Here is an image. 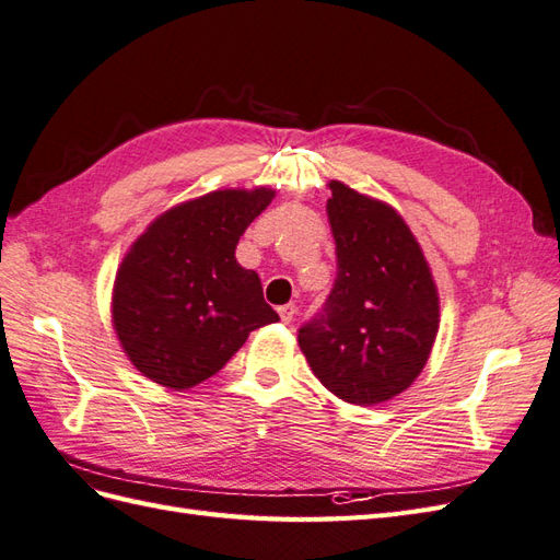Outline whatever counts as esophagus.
Instances as JSON below:
<instances>
[{
	"mask_svg": "<svg viewBox=\"0 0 560 560\" xmlns=\"http://www.w3.org/2000/svg\"><path fill=\"white\" fill-rule=\"evenodd\" d=\"M278 313H280V319L284 322V325H290V322L296 315V306H294V303H284V306L278 308Z\"/></svg>",
	"mask_w": 560,
	"mask_h": 560,
	"instance_id": "esophagus-1",
	"label": "esophagus"
}]
</instances>
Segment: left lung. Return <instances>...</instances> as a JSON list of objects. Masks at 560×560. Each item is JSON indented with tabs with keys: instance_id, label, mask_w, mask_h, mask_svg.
I'll return each mask as SVG.
<instances>
[{
	"instance_id": "obj_1",
	"label": "left lung",
	"mask_w": 560,
	"mask_h": 560,
	"mask_svg": "<svg viewBox=\"0 0 560 560\" xmlns=\"http://www.w3.org/2000/svg\"><path fill=\"white\" fill-rule=\"evenodd\" d=\"M331 292L299 329L313 374L336 397L374 406L404 393L425 366L439 296L413 233L381 200L331 182Z\"/></svg>"
}]
</instances>
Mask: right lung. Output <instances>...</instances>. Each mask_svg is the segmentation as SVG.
<instances>
[{
  "label": "right lung",
  "instance_id": "add662e5",
  "mask_svg": "<svg viewBox=\"0 0 560 560\" xmlns=\"http://www.w3.org/2000/svg\"><path fill=\"white\" fill-rule=\"evenodd\" d=\"M273 191H212L167 210L118 268L112 317L130 362L147 378L186 389L214 376L249 331L278 313L261 280L235 261L245 229Z\"/></svg>",
  "mask_w": 560,
  "mask_h": 560
}]
</instances>
